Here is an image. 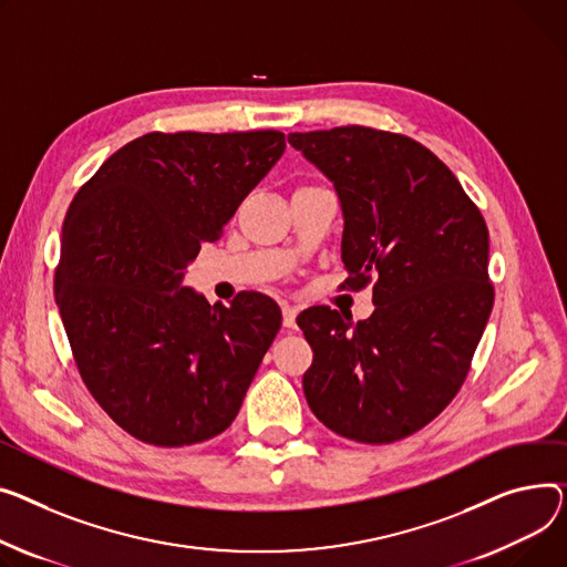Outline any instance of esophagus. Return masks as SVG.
<instances>
[{
	"mask_svg": "<svg viewBox=\"0 0 567 567\" xmlns=\"http://www.w3.org/2000/svg\"><path fill=\"white\" fill-rule=\"evenodd\" d=\"M296 315H298L296 306H289V303L282 306V323H285V328H296Z\"/></svg>",
	"mask_w": 567,
	"mask_h": 567,
	"instance_id": "1",
	"label": "esophagus"
}]
</instances>
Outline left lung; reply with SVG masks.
<instances>
[{
	"mask_svg": "<svg viewBox=\"0 0 567 567\" xmlns=\"http://www.w3.org/2000/svg\"><path fill=\"white\" fill-rule=\"evenodd\" d=\"M344 209L342 289L373 285L353 323L326 306L298 315L312 347L306 399L337 435L390 444L417 433L463 388L493 312L487 225L431 150L362 125L293 132Z\"/></svg>",
	"mask_w": 567,
	"mask_h": 567,
	"instance_id": "1",
	"label": "left lung"
}]
</instances>
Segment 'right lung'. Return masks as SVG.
Masks as SVG:
<instances>
[{"mask_svg": "<svg viewBox=\"0 0 567 567\" xmlns=\"http://www.w3.org/2000/svg\"><path fill=\"white\" fill-rule=\"evenodd\" d=\"M285 145L278 130L150 132L68 207L54 296L72 358L100 408L145 444H198L228 429L280 330L269 296L209 306L184 278Z\"/></svg>", "mask_w": 567, "mask_h": 567, "instance_id": "1", "label": "right lung"}]
</instances>
